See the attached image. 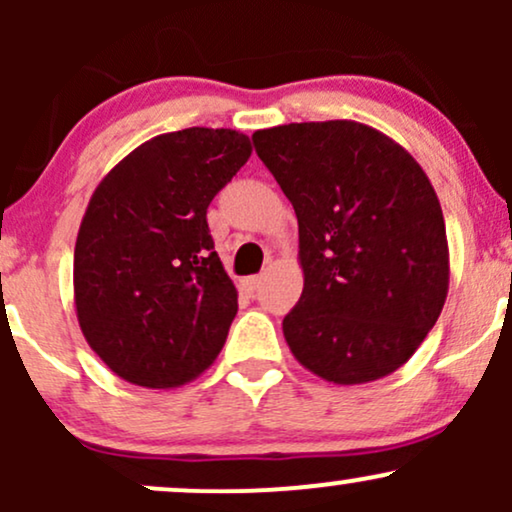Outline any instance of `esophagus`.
<instances>
[{"instance_id":"1","label":"esophagus","mask_w":512,"mask_h":512,"mask_svg":"<svg viewBox=\"0 0 512 512\" xmlns=\"http://www.w3.org/2000/svg\"><path fill=\"white\" fill-rule=\"evenodd\" d=\"M260 284H262L260 276H248V279L240 281V286H243L245 293H255L257 289H260Z\"/></svg>"}]
</instances>
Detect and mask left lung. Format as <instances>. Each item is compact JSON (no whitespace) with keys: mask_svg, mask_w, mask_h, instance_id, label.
I'll return each mask as SVG.
<instances>
[{"mask_svg":"<svg viewBox=\"0 0 512 512\" xmlns=\"http://www.w3.org/2000/svg\"><path fill=\"white\" fill-rule=\"evenodd\" d=\"M252 142L298 219L291 354L334 385L395 373L436 325L450 284L443 209L424 168L354 120L257 129Z\"/></svg>","mask_w":512,"mask_h":512,"instance_id":"obj_1","label":"left lung"}]
</instances>
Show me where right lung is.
<instances>
[{"label": "right lung", "instance_id": "add662e5", "mask_svg": "<svg viewBox=\"0 0 512 512\" xmlns=\"http://www.w3.org/2000/svg\"><path fill=\"white\" fill-rule=\"evenodd\" d=\"M250 154V137L236 129L158 134L88 199L74 248L76 320L127 383L180 387L223 349L238 291L214 250L207 207Z\"/></svg>", "mask_w": 512, "mask_h": 512}]
</instances>
